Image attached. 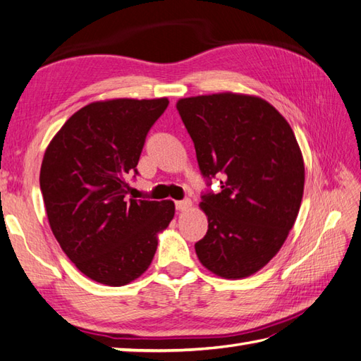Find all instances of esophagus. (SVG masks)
<instances>
[{
    "mask_svg": "<svg viewBox=\"0 0 361 361\" xmlns=\"http://www.w3.org/2000/svg\"><path fill=\"white\" fill-rule=\"evenodd\" d=\"M191 207V201L190 200H183V201H176V209L179 212H185Z\"/></svg>",
    "mask_w": 361,
    "mask_h": 361,
    "instance_id": "34e87169",
    "label": "esophagus"
}]
</instances>
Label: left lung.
Masks as SVG:
<instances>
[{
  "mask_svg": "<svg viewBox=\"0 0 361 361\" xmlns=\"http://www.w3.org/2000/svg\"><path fill=\"white\" fill-rule=\"evenodd\" d=\"M176 107L207 183L221 178L219 193L201 196L209 231L195 245L197 259L219 277L252 276L282 247L302 201L305 170L294 132L251 94H202Z\"/></svg>",
  "mask_w": 361,
  "mask_h": 361,
  "instance_id": "obj_1",
  "label": "left lung"
}]
</instances>
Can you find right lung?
<instances>
[{
  "mask_svg": "<svg viewBox=\"0 0 361 361\" xmlns=\"http://www.w3.org/2000/svg\"><path fill=\"white\" fill-rule=\"evenodd\" d=\"M166 98L107 99L73 114L43 156L40 190L56 240L80 273L109 286L142 276L173 201L126 200L146 135Z\"/></svg>",
  "mask_w": 361,
  "mask_h": 361,
  "instance_id": "1",
  "label": "right lung"
}]
</instances>
